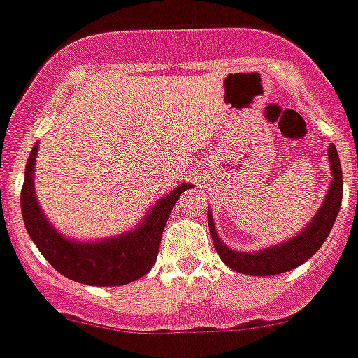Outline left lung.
I'll return each mask as SVG.
<instances>
[{
	"label": "left lung",
	"mask_w": 358,
	"mask_h": 358,
	"mask_svg": "<svg viewBox=\"0 0 358 358\" xmlns=\"http://www.w3.org/2000/svg\"><path fill=\"white\" fill-rule=\"evenodd\" d=\"M329 163L330 172H332V181H330V188L327 192L322 207L315 214V217L309 221L308 227L295 237L288 239L287 243L275 244V246L255 251V253H243V251L230 250L217 237L213 214L209 210L207 213V223H209L210 237H213L214 248H216L223 264L228 265L232 271L243 272V274L248 275H274L292 271V268L308 262L325 243L327 236L334 227L339 209H341L343 172L341 162H339L334 144L329 145Z\"/></svg>",
	"instance_id": "obj_1"
}]
</instances>
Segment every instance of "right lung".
<instances>
[{"label":"right lung","instance_id":"1","mask_svg":"<svg viewBox=\"0 0 358 358\" xmlns=\"http://www.w3.org/2000/svg\"><path fill=\"white\" fill-rule=\"evenodd\" d=\"M36 152L38 144L31 149L26 163L20 209L26 230L45 260L64 278L91 287H121L148 274L158 258L159 241L172 207L193 185L182 182L162 196L135 230L94 243L70 241L47 221L35 196L33 170Z\"/></svg>","mask_w":358,"mask_h":358}]
</instances>
